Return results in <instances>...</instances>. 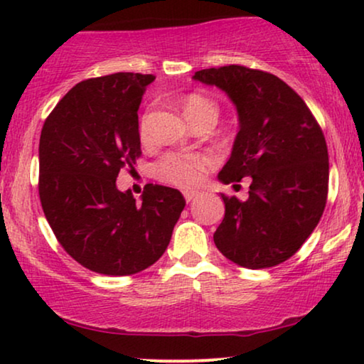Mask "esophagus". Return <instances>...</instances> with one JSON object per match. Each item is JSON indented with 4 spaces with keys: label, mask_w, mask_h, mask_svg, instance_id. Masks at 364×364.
Returning <instances> with one entry per match:
<instances>
[{
    "label": "esophagus",
    "mask_w": 364,
    "mask_h": 364,
    "mask_svg": "<svg viewBox=\"0 0 364 364\" xmlns=\"http://www.w3.org/2000/svg\"><path fill=\"white\" fill-rule=\"evenodd\" d=\"M197 193L198 192H196V191H183V197H186L187 202H192L193 198L197 197Z\"/></svg>",
    "instance_id": "esophagus-1"
}]
</instances>
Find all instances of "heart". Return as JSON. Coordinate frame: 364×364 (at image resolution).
Instances as JSON below:
<instances>
[{"instance_id":"obj_1","label":"heart","mask_w":364,"mask_h":364,"mask_svg":"<svg viewBox=\"0 0 364 364\" xmlns=\"http://www.w3.org/2000/svg\"><path fill=\"white\" fill-rule=\"evenodd\" d=\"M183 111L186 116L191 121L192 117L198 116L202 112H217L215 104L208 101L207 97L198 96V94H192L187 97L186 104H183ZM141 132L142 141H147L151 136V126H149V116H144L141 121ZM212 166V159L208 156H202V154H166L161 161L156 164L154 172H156L157 178L164 182L173 183L178 187H191L196 186L202 181L203 172L207 167Z\"/></svg>"}]
</instances>
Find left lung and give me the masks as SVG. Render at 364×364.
Returning <instances> with one entry per match:
<instances>
[{"instance_id":"8db88e82","label":"left lung","mask_w":364,"mask_h":364,"mask_svg":"<svg viewBox=\"0 0 364 364\" xmlns=\"http://www.w3.org/2000/svg\"><path fill=\"white\" fill-rule=\"evenodd\" d=\"M192 79L218 87L237 109L238 132L218 181L252 177L245 202L220 193L225 217L213 242L237 265L275 267L295 255L325 210V136L303 99L270 73L232 64Z\"/></svg>"}]
</instances>
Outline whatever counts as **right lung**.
<instances>
[{"label": "right lung", "instance_id": "1", "mask_svg": "<svg viewBox=\"0 0 364 364\" xmlns=\"http://www.w3.org/2000/svg\"><path fill=\"white\" fill-rule=\"evenodd\" d=\"M152 74L116 73L74 86L44 122L39 198L58 242L77 263L111 277L154 265L186 207L177 188L147 183L136 202L116 186L141 156L137 111Z\"/></svg>", "mask_w": 364, "mask_h": 364}]
</instances>
